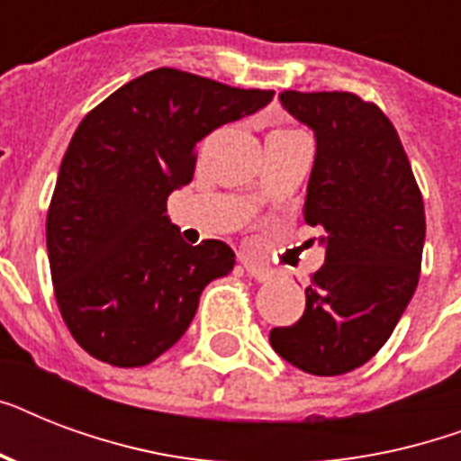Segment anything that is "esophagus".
I'll return each instance as SVG.
<instances>
[{"label": "esophagus", "mask_w": 461, "mask_h": 461, "mask_svg": "<svg viewBox=\"0 0 461 461\" xmlns=\"http://www.w3.org/2000/svg\"><path fill=\"white\" fill-rule=\"evenodd\" d=\"M244 267H246V273L251 275L256 282H266L273 277V270H267L266 266H258V263H253V260H244Z\"/></svg>", "instance_id": "34e87169"}]
</instances>
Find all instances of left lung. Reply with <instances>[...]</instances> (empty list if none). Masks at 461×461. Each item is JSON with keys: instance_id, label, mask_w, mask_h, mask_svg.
Returning <instances> with one entry per match:
<instances>
[{"instance_id": "obj_1", "label": "left lung", "mask_w": 461, "mask_h": 461, "mask_svg": "<svg viewBox=\"0 0 461 461\" xmlns=\"http://www.w3.org/2000/svg\"><path fill=\"white\" fill-rule=\"evenodd\" d=\"M315 131L303 220L325 230V263L311 275L306 311L270 330L285 361L313 375L364 366L390 339L419 285L426 212L393 122L354 93L280 95Z\"/></svg>"}]
</instances>
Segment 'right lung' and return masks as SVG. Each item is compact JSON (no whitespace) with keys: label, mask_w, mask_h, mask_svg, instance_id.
I'll return each mask as SVG.
<instances>
[{"label":"right lung","mask_w":461,"mask_h":461,"mask_svg":"<svg viewBox=\"0 0 461 461\" xmlns=\"http://www.w3.org/2000/svg\"><path fill=\"white\" fill-rule=\"evenodd\" d=\"M275 90L155 68L81 119L47 210L54 299L74 339L119 368L153 364L186 332L230 246L181 241L167 198L194 179L195 143L249 117Z\"/></svg>","instance_id":"1"}]
</instances>
